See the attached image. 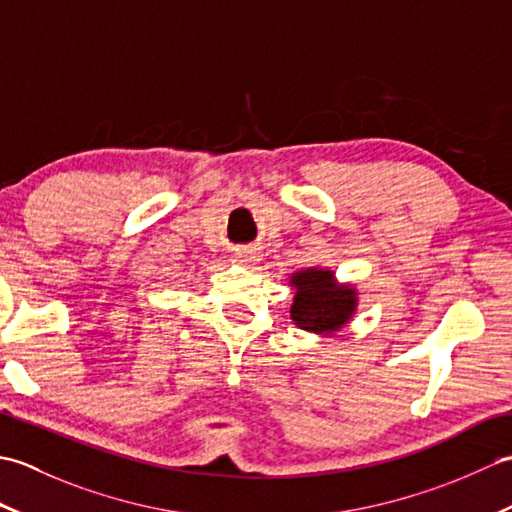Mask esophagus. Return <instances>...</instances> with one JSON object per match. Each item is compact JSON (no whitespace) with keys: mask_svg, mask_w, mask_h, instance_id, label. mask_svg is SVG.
<instances>
[{"mask_svg":"<svg viewBox=\"0 0 512 512\" xmlns=\"http://www.w3.org/2000/svg\"><path fill=\"white\" fill-rule=\"evenodd\" d=\"M235 259H237V262H253V259H255V250H250V248H235Z\"/></svg>","mask_w":512,"mask_h":512,"instance_id":"obj_1","label":"esophagus"}]
</instances>
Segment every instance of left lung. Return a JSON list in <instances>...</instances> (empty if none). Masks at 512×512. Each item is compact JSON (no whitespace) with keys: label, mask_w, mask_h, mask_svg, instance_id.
<instances>
[{"label":"left lung","mask_w":512,"mask_h":512,"mask_svg":"<svg viewBox=\"0 0 512 512\" xmlns=\"http://www.w3.org/2000/svg\"><path fill=\"white\" fill-rule=\"evenodd\" d=\"M295 288L290 319L297 328L330 336L352 321L358 292L352 284H339L328 268H306L290 275Z\"/></svg>","instance_id":"left-lung-1"}]
</instances>
